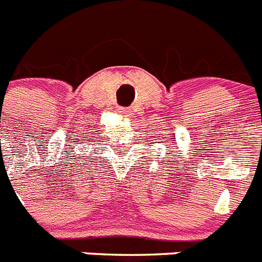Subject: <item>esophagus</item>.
<instances>
[{"label": "esophagus", "instance_id": "34e87169", "mask_svg": "<svg viewBox=\"0 0 262 262\" xmlns=\"http://www.w3.org/2000/svg\"><path fill=\"white\" fill-rule=\"evenodd\" d=\"M119 111L122 114H128V110L126 107H119Z\"/></svg>", "mask_w": 262, "mask_h": 262}]
</instances>
